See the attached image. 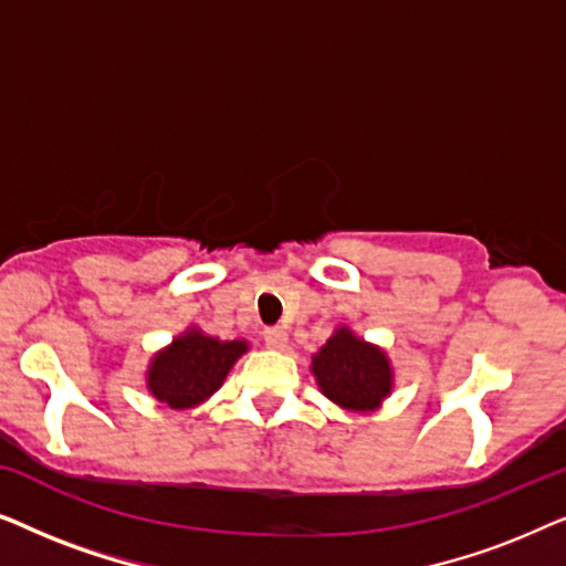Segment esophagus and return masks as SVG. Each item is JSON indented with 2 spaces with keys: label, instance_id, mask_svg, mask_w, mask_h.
<instances>
[{
  "label": "esophagus",
  "instance_id": "1",
  "mask_svg": "<svg viewBox=\"0 0 566 566\" xmlns=\"http://www.w3.org/2000/svg\"><path fill=\"white\" fill-rule=\"evenodd\" d=\"M262 339H265L268 347H285V343H289V332H285L283 327H268L265 332H262Z\"/></svg>",
  "mask_w": 566,
  "mask_h": 566
}]
</instances>
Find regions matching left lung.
Returning <instances> with one entry per match:
<instances>
[{
  "instance_id": "left-lung-1",
  "label": "left lung",
  "mask_w": 566,
  "mask_h": 566,
  "mask_svg": "<svg viewBox=\"0 0 566 566\" xmlns=\"http://www.w3.org/2000/svg\"><path fill=\"white\" fill-rule=\"evenodd\" d=\"M312 370L324 397L358 412L376 409L391 391V368L386 355L355 337L350 329H337L327 339V345L314 355Z\"/></svg>"
}]
</instances>
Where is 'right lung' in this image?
<instances>
[{
    "label": "right lung",
    "mask_w": 566,
    "mask_h": 566,
    "mask_svg": "<svg viewBox=\"0 0 566 566\" xmlns=\"http://www.w3.org/2000/svg\"><path fill=\"white\" fill-rule=\"evenodd\" d=\"M244 350L247 343L239 339L221 343L190 329L151 360L149 391L172 409L198 405L219 389Z\"/></svg>",
    "instance_id": "1"
}]
</instances>
